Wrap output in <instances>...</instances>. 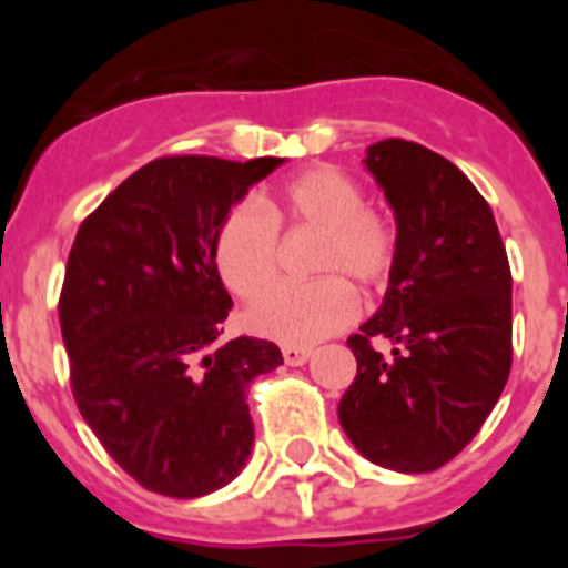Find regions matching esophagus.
Returning <instances> with one entry per match:
<instances>
[{
  "mask_svg": "<svg viewBox=\"0 0 568 568\" xmlns=\"http://www.w3.org/2000/svg\"><path fill=\"white\" fill-rule=\"evenodd\" d=\"M281 355H284V364L287 366H304L310 361V349H304V346H284L281 349Z\"/></svg>",
  "mask_w": 568,
  "mask_h": 568,
  "instance_id": "obj_1",
  "label": "esophagus"
}]
</instances>
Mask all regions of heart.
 <instances>
[{
	"mask_svg": "<svg viewBox=\"0 0 568 568\" xmlns=\"http://www.w3.org/2000/svg\"><path fill=\"white\" fill-rule=\"evenodd\" d=\"M267 213L241 202L227 210L213 239V264L224 287L255 301L278 275V230H313L318 244L313 275L327 278L278 287L247 313L250 333L287 346L318 344L355 318L358 301L344 281L361 290L381 287L393 270L395 233L384 215L364 204L358 184L335 168H310L281 184Z\"/></svg>",
	"mask_w": 568,
	"mask_h": 568,
	"instance_id": "1",
	"label": "heart"
}]
</instances>
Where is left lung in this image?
Listing matches in <instances>:
<instances>
[{
  "mask_svg": "<svg viewBox=\"0 0 568 568\" xmlns=\"http://www.w3.org/2000/svg\"><path fill=\"white\" fill-rule=\"evenodd\" d=\"M364 168L395 213V261L378 313L346 341L358 375L338 404L346 438L384 469H440L469 444L511 366V273L498 224L444 155L404 139ZM386 339L390 355L372 346Z\"/></svg>",
  "mask_w": 568,
  "mask_h": 568,
  "instance_id": "1",
  "label": "left lung"
}]
</instances>
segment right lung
<instances>
[{
    "instance_id": "1",
    "label": "right lung",
    "mask_w": 568,
    "mask_h": 568,
    "mask_svg": "<svg viewBox=\"0 0 568 568\" xmlns=\"http://www.w3.org/2000/svg\"><path fill=\"white\" fill-rule=\"evenodd\" d=\"M284 159L168 155L88 215L59 298L70 386L110 458L144 489L202 498L253 449L247 386L284 364L273 341L219 344L233 310L213 264L230 207Z\"/></svg>"
}]
</instances>
